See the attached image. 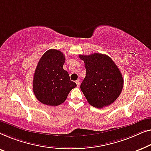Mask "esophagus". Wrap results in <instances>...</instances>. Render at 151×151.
Masks as SVG:
<instances>
[{
	"label": "esophagus",
	"mask_w": 151,
	"mask_h": 151,
	"mask_svg": "<svg viewBox=\"0 0 151 151\" xmlns=\"http://www.w3.org/2000/svg\"><path fill=\"white\" fill-rule=\"evenodd\" d=\"M76 86H77V87H79L80 86V81L79 80L76 81Z\"/></svg>",
	"instance_id": "obj_1"
}]
</instances>
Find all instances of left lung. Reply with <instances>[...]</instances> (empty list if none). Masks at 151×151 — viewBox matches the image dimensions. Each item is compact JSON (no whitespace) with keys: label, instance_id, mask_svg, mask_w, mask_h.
I'll return each instance as SVG.
<instances>
[{"label":"left lung","instance_id":"left-lung-1","mask_svg":"<svg viewBox=\"0 0 151 151\" xmlns=\"http://www.w3.org/2000/svg\"><path fill=\"white\" fill-rule=\"evenodd\" d=\"M86 76L81 90L91 105L103 108L113 103L122 92L124 80L117 65L109 56L101 53L80 55Z\"/></svg>","mask_w":151,"mask_h":151}]
</instances>
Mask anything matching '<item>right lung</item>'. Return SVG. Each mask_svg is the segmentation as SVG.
<instances>
[{"instance_id": "obj_1", "label": "right lung", "mask_w": 151, "mask_h": 151, "mask_svg": "<svg viewBox=\"0 0 151 151\" xmlns=\"http://www.w3.org/2000/svg\"><path fill=\"white\" fill-rule=\"evenodd\" d=\"M65 56L56 49H50L38 61L33 76V90L40 102L49 106L61 105L69 92L76 88L69 74L63 69Z\"/></svg>"}]
</instances>
